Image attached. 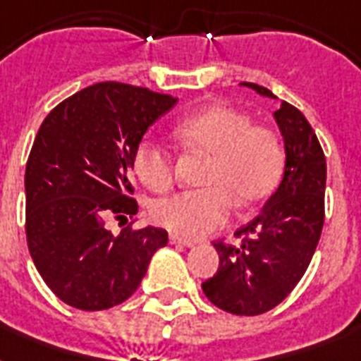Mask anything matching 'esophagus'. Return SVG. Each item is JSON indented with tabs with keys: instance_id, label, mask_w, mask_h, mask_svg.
<instances>
[{
	"instance_id": "esophagus-1",
	"label": "esophagus",
	"mask_w": 361,
	"mask_h": 361,
	"mask_svg": "<svg viewBox=\"0 0 361 361\" xmlns=\"http://www.w3.org/2000/svg\"><path fill=\"white\" fill-rule=\"evenodd\" d=\"M170 243H176V245H183V247H191L192 240L181 238V236H178V234H170Z\"/></svg>"
}]
</instances>
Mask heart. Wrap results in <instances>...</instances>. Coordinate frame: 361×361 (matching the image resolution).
Returning <instances> with one entry per match:
<instances>
[{
    "mask_svg": "<svg viewBox=\"0 0 361 361\" xmlns=\"http://www.w3.org/2000/svg\"><path fill=\"white\" fill-rule=\"evenodd\" d=\"M187 147L208 155L204 189L178 192L153 206V219L170 232L189 238L206 236L240 208L262 200L281 174L283 144L277 133L252 125L251 118L228 106L192 114L176 127ZM135 172L153 192L174 185L172 153L157 142H142L135 153Z\"/></svg>",
    "mask_w": 361,
    "mask_h": 361,
    "instance_id": "obj_1",
    "label": "heart"
}]
</instances>
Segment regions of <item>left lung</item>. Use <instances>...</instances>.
I'll use <instances>...</instances> for the list:
<instances>
[{"label":"left lung","mask_w":361,"mask_h":361,"mask_svg":"<svg viewBox=\"0 0 361 361\" xmlns=\"http://www.w3.org/2000/svg\"><path fill=\"white\" fill-rule=\"evenodd\" d=\"M264 97L268 87L241 82ZM274 118L285 142V170L262 212L234 236L240 245L214 241L219 268L202 283L209 302L232 314H262L285 300L305 274L324 225L326 157L305 116L281 103Z\"/></svg>","instance_id":"8db88e82"}]
</instances>
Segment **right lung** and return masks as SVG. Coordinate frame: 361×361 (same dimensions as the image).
Segmentation results:
<instances>
[{"mask_svg":"<svg viewBox=\"0 0 361 361\" xmlns=\"http://www.w3.org/2000/svg\"><path fill=\"white\" fill-rule=\"evenodd\" d=\"M178 99L121 82L84 87L44 118L25 164V236L37 271L71 307L103 311L138 288L153 252L169 243L155 226L106 221L138 212L129 195L136 147Z\"/></svg>","mask_w":361,"mask_h":361,"instance_id":"right-lung-1","label":"right lung"}]
</instances>
